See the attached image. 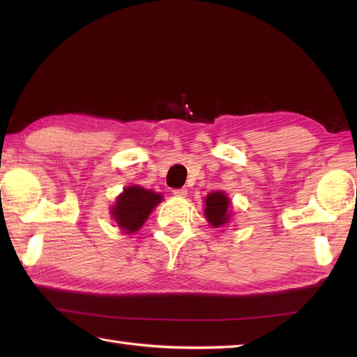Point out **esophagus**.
I'll return each mask as SVG.
<instances>
[{
	"mask_svg": "<svg viewBox=\"0 0 357 357\" xmlns=\"http://www.w3.org/2000/svg\"><path fill=\"white\" fill-rule=\"evenodd\" d=\"M173 195L178 196V198H184V196L187 195V190H185V188H174Z\"/></svg>",
	"mask_w": 357,
	"mask_h": 357,
	"instance_id": "obj_1",
	"label": "esophagus"
}]
</instances>
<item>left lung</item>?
<instances>
[{"mask_svg":"<svg viewBox=\"0 0 357 357\" xmlns=\"http://www.w3.org/2000/svg\"><path fill=\"white\" fill-rule=\"evenodd\" d=\"M230 199L224 192H215L206 198V218L211 227H222L230 221Z\"/></svg>","mask_w":357,"mask_h":357,"instance_id":"8db88e82","label":"left lung"}]
</instances>
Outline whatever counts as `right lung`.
Returning a JSON list of instances; mask_svg holds the SVG:
<instances>
[{
  "instance_id": "1",
  "label": "right lung",
  "mask_w": 357,
  "mask_h": 357,
  "mask_svg": "<svg viewBox=\"0 0 357 357\" xmlns=\"http://www.w3.org/2000/svg\"><path fill=\"white\" fill-rule=\"evenodd\" d=\"M162 201V196L139 185L126 187L112 207V218L124 233L138 231L149 215Z\"/></svg>"
}]
</instances>
